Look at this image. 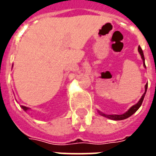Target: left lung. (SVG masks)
I'll return each instance as SVG.
<instances>
[{
	"label": "left lung",
	"mask_w": 156,
	"mask_h": 156,
	"mask_svg": "<svg viewBox=\"0 0 156 156\" xmlns=\"http://www.w3.org/2000/svg\"><path fill=\"white\" fill-rule=\"evenodd\" d=\"M138 51L140 52V54L141 56V58H142V60H143V62H144V66L145 67V64H144V53H143V51H142V49L139 46V48H138ZM147 87H148V83L145 86H144V93L142 95V97L140 98V99L139 100L136 105H133L132 107H131L127 112H125L124 114L123 115H105V114H103V113H100L99 112V114L101 115H103L104 117L108 118V119H113V120H123V119H127V118L130 117L131 115H134L135 112L137 111L139 108L140 107L141 105H142V103H143V100H144V96H145V94H146V91H147Z\"/></svg>",
	"instance_id": "8db88e82"
}]
</instances>
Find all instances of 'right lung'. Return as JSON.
Instances as JSON below:
<instances>
[{
  "mask_svg": "<svg viewBox=\"0 0 156 156\" xmlns=\"http://www.w3.org/2000/svg\"><path fill=\"white\" fill-rule=\"evenodd\" d=\"M21 107H22V108H23V109H24L25 111H27V110H28V109H29V108H27V107H26V106H23V105H22Z\"/></svg>",
  "mask_w": 156,
  "mask_h": 156,
  "instance_id": "right-lung-1",
  "label": "right lung"
}]
</instances>
